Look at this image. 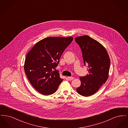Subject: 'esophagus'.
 <instances>
[{
	"instance_id": "34e87169",
	"label": "esophagus",
	"mask_w": 128,
	"mask_h": 128,
	"mask_svg": "<svg viewBox=\"0 0 128 128\" xmlns=\"http://www.w3.org/2000/svg\"><path fill=\"white\" fill-rule=\"evenodd\" d=\"M68 79L69 80H72L74 79V78H73V77H68Z\"/></svg>"
}]
</instances>
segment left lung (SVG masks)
<instances>
[{"label": "left lung", "instance_id": "1", "mask_svg": "<svg viewBox=\"0 0 128 128\" xmlns=\"http://www.w3.org/2000/svg\"><path fill=\"white\" fill-rule=\"evenodd\" d=\"M76 42L82 51L88 75L80 77L81 84L76 91L81 96H89L95 94L108 78L110 60L106 50L98 41L88 36L77 37Z\"/></svg>", "mask_w": 128, "mask_h": 128}]
</instances>
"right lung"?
I'll use <instances>...</instances> for the list:
<instances>
[{
  "instance_id": "right-lung-1",
  "label": "right lung",
  "mask_w": 128,
  "mask_h": 128,
  "mask_svg": "<svg viewBox=\"0 0 128 128\" xmlns=\"http://www.w3.org/2000/svg\"><path fill=\"white\" fill-rule=\"evenodd\" d=\"M73 39L72 37H48L38 42L28 53L24 65L25 73L37 91L48 96L57 90L63 79L54 70Z\"/></svg>"
}]
</instances>
